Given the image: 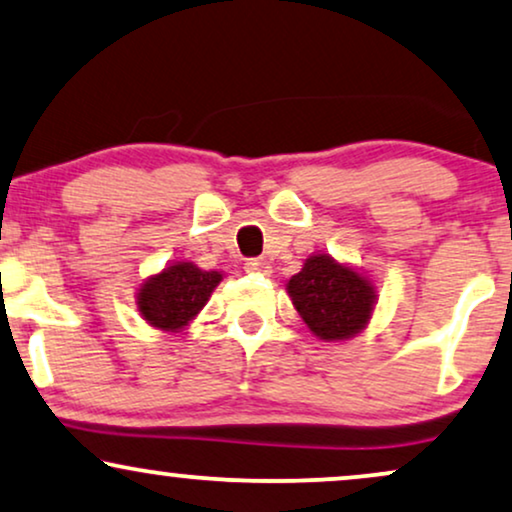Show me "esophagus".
<instances>
[{
    "label": "esophagus",
    "instance_id": "1",
    "mask_svg": "<svg viewBox=\"0 0 512 512\" xmlns=\"http://www.w3.org/2000/svg\"><path fill=\"white\" fill-rule=\"evenodd\" d=\"M245 271H250V274H269L271 267L267 260H248L245 262Z\"/></svg>",
    "mask_w": 512,
    "mask_h": 512
}]
</instances>
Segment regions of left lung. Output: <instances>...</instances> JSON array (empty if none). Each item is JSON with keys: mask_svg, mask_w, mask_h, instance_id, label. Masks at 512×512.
Here are the masks:
<instances>
[{"mask_svg": "<svg viewBox=\"0 0 512 512\" xmlns=\"http://www.w3.org/2000/svg\"><path fill=\"white\" fill-rule=\"evenodd\" d=\"M293 307L307 328L323 342L359 335L371 321L378 295L371 276L328 252H314L286 283Z\"/></svg>", "mask_w": 512, "mask_h": 512, "instance_id": "8db88e82", "label": "left lung"}]
</instances>
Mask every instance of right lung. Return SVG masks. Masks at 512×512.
<instances>
[{"label":"right lung","instance_id":"right-lung-1","mask_svg":"<svg viewBox=\"0 0 512 512\" xmlns=\"http://www.w3.org/2000/svg\"><path fill=\"white\" fill-rule=\"evenodd\" d=\"M222 278V271H205L189 260L170 262L137 288V312L155 331L179 333L208 304Z\"/></svg>","mask_w":512,"mask_h":512}]
</instances>
